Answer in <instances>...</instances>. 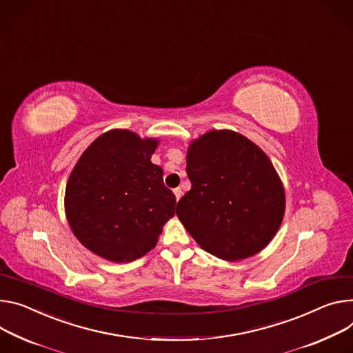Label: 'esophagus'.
Returning a JSON list of instances; mask_svg holds the SVG:
<instances>
[{
  "label": "esophagus",
  "instance_id": "obj_1",
  "mask_svg": "<svg viewBox=\"0 0 353 353\" xmlns=\"http://www.w3.org/2000/svg\"><path fill=\"white\" fill-rule=\"evenodd\" d=\"M173 191H174V196H176V200L179 201V200H180V197H181V188H180V187H177V188H174Z\"/></svg>",
  "mask_w": 353,
  "mask_h": 353
}]
</instances>
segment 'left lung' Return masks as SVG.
Masks as SVG:
<instances>
[{
  "instance_id": "obj_1",
  "label": "left lung",
  "mask_w": 353,
  "mask_h": 353,
  "mask_svg": "<svg viewBox=\"0 0 353 353\" xmlns=\"http://www.w3.org/2000/svg\"><path fill=\"white\" fill-rule=\"evenodd\" d=\"M190 191L176 214L208 253L242 261L277 234L285 208L281 180L268 154L246 137L210 131L187 150Z\"/></svg>"
}]
</instances>
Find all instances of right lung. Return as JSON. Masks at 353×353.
Instances as JSON below:
<instances>
[{
	"label": "right lung",
	"instance_id": "obj_1",
	"mask_svg": "<svg viewBox=\"0 0 353 353\" xmlns=\"http://www.w3.org/2000/svg\"><path fill=\"white\" fill-rule=\"evenodd\" d=\"M157 139L111 130L80 156L66 184L65 210L76 238L110 262L142 258L174 215L176 197L150 162Z\"/></svg>",
	"mask_w": 353,
	"mask_h": 353
}]
</instances>
